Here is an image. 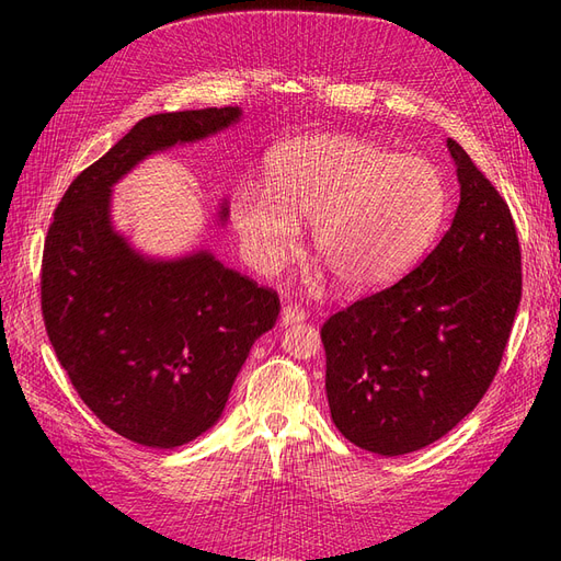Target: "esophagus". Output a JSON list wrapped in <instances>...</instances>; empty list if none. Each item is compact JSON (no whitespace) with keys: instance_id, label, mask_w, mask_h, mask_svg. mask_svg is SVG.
I'll return each mask as SVG.
<instances>
[{"instance_id":"esophagus-1","label":"esophagus","mask_w":561,"mask_h":561,"mask_svg":"<svg viewBox=\"0 0 561 561\" xmlns=\"http://www.w3.org/2000/svg\"><path fill=\"white\" fill-rule=\"evenodd\" d=\"M301 320H307V313H304L297 304H285L280 311L283 325H295V322H301Z\"/></svg>"}]
</instances>
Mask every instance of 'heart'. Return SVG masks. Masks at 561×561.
Instances as JSON below:
<instances>
[{"instance_id": "heart-1", "label": "heart", "mask_w": 561, "mask_h": 561, "mask_svg": "<svg viewBox=\"0 0 561 561\" xmlns=\"http://www.w3.org/2000/svg\"><path fill=\"white\" fill-rule=\"evenodd\" d=\"M449 210L439 168L353 135H316L278 149L268 186L241 182L231 222L252 266L274 274L301 225L339 287L369 293L402 278L435 245Z\"/></svg>"}]
</instances>
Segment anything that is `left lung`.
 <instances>
[{
	"label": "left lung",
	"instance_id": "8db88e82",
	"mask_svg": "<svg viewBox=\"0 0 561 561\" xmlns=\"http://www.w3.org/2000/svg\"><path fill=\"white\" fill-rule=\"evenodd\" d=\"M461 201L416 268L325 320L334 426L381 456L416 451L468 416L494 381L522 299L511 208L447 140Z\"/></svg>",
	"mask_w": 561,
	"mask_h": 561
}]
</instances>
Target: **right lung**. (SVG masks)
Wrapping results in <instances>:
<instances>
[{"label":"right lung","instance_id":"obj_1","mask_svg":"<svg viewBox=\"0 0 561 561\" xmlns=\"http://www.w3.org/2000/svg\"><path fill=\"white\" fill-rule=\"evenodd\" d=\"M239 107L147 116L60 198L42 260L48 342L89 410L130 443L173 449L222 416L248 353L280 299L208 250L178 260L135 252L112 227V186L142 159L196 142ZM222 203L219 219H227Z\"/></svg>","mask_w":561,"mask_h":561}]
</instances>
